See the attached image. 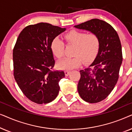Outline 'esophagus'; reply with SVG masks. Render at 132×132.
<instances>
[{
  "mask_svg": "<svg viewBox=\"0 0 132 132\" xmlns=\"http://www.w3.org/2000/svg\"><path fill=\"white\" fill-rule=\"evenodd\" d=\"M64 73H65V76H68L70 73V71H68V70H65Z\"/></svg>",
  "mask_w": 132,
  "mask_h": 132,
  "instance_id": "34e87169",
  "label": "esophagus"
}]
</instances>
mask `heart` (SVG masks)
<instances>
[{"label":"heart","instance_id":"heart-1","mask_svg":"<svg viewBox=\"0 0 132 132\" xmlns=\"http://www.w3.org/2000/svg\"><path fill=\"white\" fill-rule=\"evenodd\" d=\"M68 44L75 46L72 57H67L57 63L59 69L71 70L80 66L82 62L87 64L96 57L100 46V39L94 33L87 34L79 30H71L64 36ZM52 52L57 58L64 57V43L58 37L54 38L51 43Z\"/></svg>","mask_w":132,"mask_h":132}]
</instances>
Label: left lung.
<instances>
[{
	"label": "left lung",
	"instance_id": "8db88e82",
	"mask_svg": "<svg viewBox=\"0 0 132 132\" xmlns=\"http://www.w3.org/2000/svg\"><path fill=\"white\" fill-rule=\"evenodd\" d=\"M75 27L97 34L100 39L98 54L89 67L80 71L77 85L78 93L84 101L100 102L110 94L118 81L122 61L120 38L111 24L97 19Z\"/></svg>",
	"mask_w": 132,
	"mask_h": 132
}]
</instances>
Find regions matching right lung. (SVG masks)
<instances>
[{
	"label": "right lung",
	"mask_w": 132,
	"mask_h": 132,
	"mask_svg": "<svg viewBox=\"0 0 132 132\" xmlns=\"http://www.w3.org/2000/svg\"><path fill=\"white\" fill-rule=\"evenodd\" d=\"M65 28L47 23L29 25L19 34L13 49L14 79L27 98L37 104L56 98L63 71H53L55 61L51 48L54 38Z\"/></svg>",
	"instance_id": "1"
}]
</instances>
